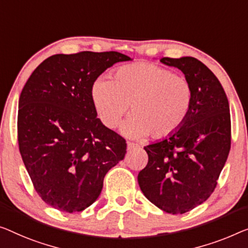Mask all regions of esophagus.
Here are the masks:
<instances>
[{"mask_svg": "<svg viewBox=\"0 0 248 248\" xmlns=\"http://www.w3.org/2000/svg\"><path fill=\"white\" fill-rule=\"evenodd\" d=\"M127 148H128L129 151H131V150L138 149L139 146L136 145V143H134V142H128V143H127Z\"/></svg>", "mask_w": 248, "mask_h": 248, "instance_id": "obj_1", "label": "esophagus"}]
</instances>
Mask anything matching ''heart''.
Listing matches in <instances>:
<instances>
[{
  "label": "heart",
  "instance_id": "heart-1",
  "mask_svg": "<svg viewBox=\"0 0 248 248\" xmlns=\"http://www.w3.org/2000/svg\"><path fill=\"white\" fill-rule=\"evenodd\" d=\"M95 111L107 128L118 127L130 105L123 134L159 139L182 127L193 105L189 81L164 66L139 62L121 66L112 80L99 77L90 90Z\"/></svg>",
  "mask_w": 248,
  "mask_h": 248
}]
</instances>
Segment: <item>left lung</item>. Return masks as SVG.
Listing matches in <instances>:
<instances>
[{
  "mask_svg": "<svg viewBox=\"0 0 248 248\" xmlns=\"http://www.w3.org/2000/svg\"><path fill=\"white\" fill-rule=\"evenodd\" d=\"M160 62L184 73L193 105L178 130L145 147L148 164L138 184L154 205L177 215L202 204L215 190L231 150V113L223 87L202 62L193 57Z\"/></svg>",
  "mask_w": 248,
  "mask_h": 248,
  "instance_id": "obj_1",
  "label": "left lung"
}]
</instances>
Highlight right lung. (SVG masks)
<instances>
[{
	"mask_svg": "<svg viewBox=\"0 0 248 248\" xmlns=\"http://www.w3.org/2000/svg\"><path fill=\"white\" fill-rule=\"evenodd\" d=\"M130 58L116 51L54 54L36 68L18 100L17 141L36 193L76 213L93 204L106 173L123 160L125 140L97 118L91 86Z\"/></svg>",
	"mask_w": 248,
	"mask_h": 248,
	"instance_id": "add662e5",
	"label": "right lung"
}]
</instances>
